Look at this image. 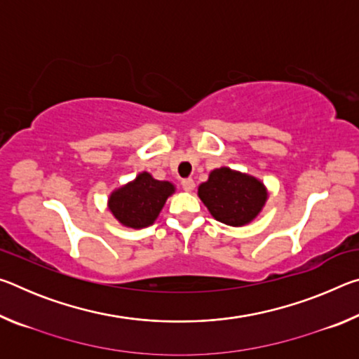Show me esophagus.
Segmentation results:
<instances>
[{
  "instance_id": "esophagus-1",
  "label": "esophagus",
  "mask_w": 359,
  "mask_h": 359,
  "mask_svg": "<svg viewBox=\"0 0 359 359\" xmlns=\"http://www.w3.org/2000/svg\"><path fill=\"white\" fill-rule=\"evenodd\" d=\"M182 188H184L185 191H193L194 190L193 179H184V180H182Z\"/></svg>"
}]
</instances>
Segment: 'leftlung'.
<instances>
[{
    "mask_svg": "<svg viewBox=\"0 0 359 359\" xmlns=\"http://www.w3.org/2000/svg\"><path fill=\"white\" fill-rule=\"evenodd\" d=\"M198 196L215 220L229 226H244L264 208L267 190L253 175L218 168L199 185Z\"/></svg>",
    "mask_w": 359,
    "mask_h": 359,
    "instance_id": "1",
    "label": "left lung"
}]
</instances>
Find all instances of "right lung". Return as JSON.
I'll return each instance as SVG.
<instances>
[{
    "instance_id": "obj_1",
    "label": "right lung",
    "mask_w": 359,
    "mask_h": 359,
    "mask_svg": "<svg viewBox=\"0 0 359 359\" xmlns=\"http://www.w3.org/2000/svg\"><path fill=\"white\" fill-rule=\"evenodd\" d=\"M175 191L168 180H156L149 172H141L109 196V210L126 228L141 229L150 226L160 215L166 199Z\"/></svg>"
}]
</instances>
